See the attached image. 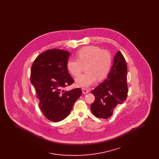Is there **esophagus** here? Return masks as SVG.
Returning <instances> with one entry per match:
<instances>
[{
    "label": "esophagus",
    "instance_id": "1",
    "mask_svg": "<svg viewBox=\"0 0 159 159\" xmlns=\"http://www.w3.org/2000/svg\"><path fill=\"white\" fill-rule=\"evenodd\" d=\"M82 92H83V94H86V93H89L90 92L89 89H88L86 88H82Z\"/></svg>",
    "mask_w": 159,
    "mask_h": 159
}]
</instances>
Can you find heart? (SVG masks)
<instances>
[{
  "label": "heart",
  "mask_w": 159,
  "mask_h": 159,
  "mask_svg": "<svg viewBox=\"0 0 159 159\" xmlns=\"http://www.w3.org/2000/svg\"><path fill=\"white\" fill-rule=\"evenodd\" d=\"M76 58L67 61V67L73 76H76L81 73L83 66H86L87 73L76 78V85L79 87L88 88L95 83L97 79L103 80L110 71V54L98 46L84 47L77 52Z\"/></svg>",
  "instance_id": "obj_1"
}]
</instances>
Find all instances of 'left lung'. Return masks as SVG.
<instances>
[{"label":"left lung","mask_w":159,"mask_h":159,"mask_svg":"<svg viewBox=\"0 0 159 159\" xmlns=\"http://www.w3.org/2000/svg\"><path fill=\"white\" fill-rule=\"evenodd\" d=\"M127 71L126 60L118 51L114 56L113 66L107 79L91 91L95 98L91 104V111L95 117L108 119L113 115L116 106L126 99L128 92Z\"/></svg>","instance_id":"obj_1"}]
</instances>
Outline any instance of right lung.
Wrapping results in <instances>:
<instances>
[{"label": "right lung", "instance_id": "1", "mask_svg": "<svg viewBox=\"0 0 159 159\" xmlns=\"http://www.w3.org/2000/svg\"><path fill=\"white\" fill-rule=\"evenodd\" d=\"M70 54L61 49H49L40 54L31 67V82L39 99V107L50 121L64 119L82 95L80 88L62 90L74 83L67 67Z\"/></svg>", "mask_w": 159, "mask_h": 159}]
</instances>
